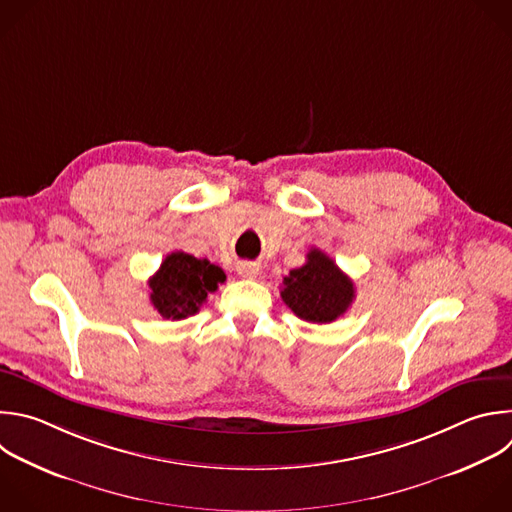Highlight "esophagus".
Listing matches in <instances>:
<instances>
[{"instance_id": "obj_1", "label": "esophagus", "mask_w": 512, "mask_h": 512, "mask_svg": "<svg viewBox=\"0 0 512 512\" xmlns=\"http://www.w3.org/2000/svg\"><path fill=\"white\" fill-rule=\"evenodd\" d=\"M237 273L245 279H255L259 275V265L257 263H249V261H243L237 265Z\"/></svg>"}]
</instances>
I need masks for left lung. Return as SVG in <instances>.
Masks as SVG:
<instances>
[{"label": "left lung", "instance_id": "8db88e82", "mask_svg": "<svg viewBox=\"0 0 512 512\" xmlns=\"http://www.w3.org/2000/svg\"><path fill=\"white\" fill-rule=\"evenodd\" d=\"M354 297V281L319 249H311L305 265L291 269L281 287L285 305L309 323H331L348 311Z\"/></svg>", "mask_w": 512, "mask_h": 512}]
</instances>
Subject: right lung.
<instances>
[{
  "label": "right lung",
  "mask_w": 512,
  "mask_h": 512,
  "mask_svg": "<svg viewBox=\"0 0 512 512\" xmlns=\"http://www.w3.org/2000/svg\"><path fill=\"white\" fill-rule=\"evenodd\" d=\"M225 283L221 267L189 253H170L150 277V303L164 319H185L195 315L207 295Z\"/></svg>",
  "instance_id": "1"
}]
</instances>
